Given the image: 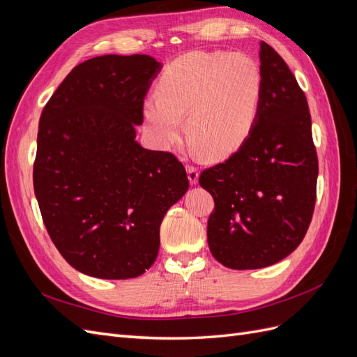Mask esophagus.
<instances>
[{
	"instance_id": "esophagus-1",
	"label": "esophagus",
	"mask_w": 357,
	"mask_h": 357,
	"mask_svg": "<svg viewBox=\"0 0 357 357\" xmlns=\"http://www.w3.org/2000/svg\"><path fill=\"white\" fill-rule=\"evenodd\" d=\"M186 171H188V178L190 181V185H197L198 178H199L198 168L193 167V165H186Z\"/></svg>"
}]
</instances>
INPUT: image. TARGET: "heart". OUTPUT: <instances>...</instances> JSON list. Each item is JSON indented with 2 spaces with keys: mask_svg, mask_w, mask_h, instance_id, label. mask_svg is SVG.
Masks as SVG:
<instances>
[{
  "mask_svg": "<svg viewBox=\"0 0 357 357\" xmlns=\"http://www.w3.org/2000/svg\"><path fill=\"white\" fill-rule=\"evenodd\" d=\"M264 93L259 63L231 52H189L160 74L156 95L143 102L150 135L160 147L176 144L186 132L211 162L235 153L250 137Z\"/></svg>",
  "mask_w": 357,
  "mask_h": 357,
  "instance_id": "1",
  "label": "heart"
}]
</instances>
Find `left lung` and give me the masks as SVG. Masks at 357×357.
Returning <instances> with one entry per match:
<instances>
[{
  "instance_id": "left-lung-1",
  "label": "left lung",
  "mask_w": 357,
  "mask_h": 357,
  "mask_svg": "<svg viewBox=\"0 0 357 357\" xmlns=\"http://www.w3.org/2000/svg\"><path fill=\"white\" fill-rule=\"evenodd\" d=\"M264 93L247 142L199 185L214 210L207 240L231 269H257L289 256L304 240L316 204L317 153L305 93L278 53L261 41Z\"/></svg>"
}]
</instances>
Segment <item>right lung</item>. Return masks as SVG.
<instances>
[{"label": "right lung", "instance_id": "right-lung-1", "mask_svg": "<svg viewBox=\"0 0 357 357\" xmlns=\"http://www.w3.org/2000/svg\"><path fill=\"white\" fill-rule=\"evenodd\" d=\"M162 68L149 55H104L74 67L43 109L34 192L62 257L105 280L146 273L162 219L186 190L178 159L135 142L144 96Z\"/></svg>", "mask_w": 357, "mask_h": 357}]
</instances>
